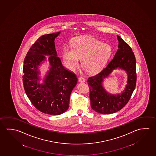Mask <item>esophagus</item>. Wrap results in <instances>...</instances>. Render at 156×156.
Listing matches in <instances>:
<instances>
[{
	"instance_id": "esophagus-1",
	"label": "esophagus",
	"mask_w": 156,
	"mask_h": 156,
	"mask_svg": "<svg viewBox=\"0 0 156 156\" xmlns=\"http://www.w3.org/2000/svg\"><path fill=\"white\" fill-rule=\"evenodd\" d=\"M85 80L83 77H80L78 78V81L80 82V83H84V82H85Z\"/></svg>"
}]
</instances>
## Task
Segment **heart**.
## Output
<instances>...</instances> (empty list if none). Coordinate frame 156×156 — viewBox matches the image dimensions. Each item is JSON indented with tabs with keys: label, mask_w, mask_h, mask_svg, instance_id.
Returning <instances> with one entry per match:
<instances>
[{
	"label": "heart",
	"mask_w": 156,
	"mask_h": 156,
	"mask_svg": "<svg viewBox=\"0 0 156 156\" xmlns=\"http://www.w3.org/2000/svg\"><path fill=\"white\" fill-rule=\"evenodd\" d=\"M112 49L94 37H78L72 41L71 48L65 47L62 57L66 66L73 69L81 59L83 69L87 73L94 74L100 71L110 58Z\"/></svg>",
	"instance_id": "obj_1"
}]
</instances>
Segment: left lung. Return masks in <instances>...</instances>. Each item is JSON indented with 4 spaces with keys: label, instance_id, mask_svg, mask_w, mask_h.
Wrapping results in <instances>:
<instances>
[{
    "label": "left lung",
    "instance_id": "left-lung-1",
    "mask_svg": "<svg viewBox=\"0 0 156 156\" xmlns=\"http://www.w3.org/2000/svg\"><path fill=\"white\" fill-rule=\"evenodd\" d=\"M118 38L119 49L114 58L100 73L89 77L87 80L91 107L93 110L102 114H110L122 109L130 100L136 86V60L134 54L130 46L122 38L119 36ZM117 68L127 72L128 84L121 94L114 95L105 91L102 83L103 79Z\"/></svg>",
    "mask_w": 156,
    "mask_h": 156
}]
</instances>
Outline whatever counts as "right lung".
<instances>
[{
    "label": "right lung",
    "instance_id": "right-lung-1",
    "mask_svg": "<svg viewBox=\"0 0 156 156\" xmlns=\"http://www.w3.org/2000/svg\"><path fill=\"white\" fill-rule=\"evenodd\" d=\"M60 32L44 35L36 40L27 54L23 65V85L31 103L41 112L58 115L69 107V97L77 83L76 76L65 69L57 56L54 40ZM49 55L50 69L44 85L38 84L37 66Z\"/></svg>",
    "mask_w": 156,
    "mask_h": 156
}]
</instances>
